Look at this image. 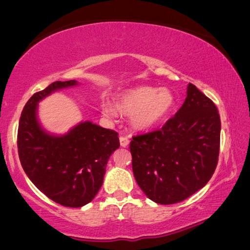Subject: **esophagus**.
<instances>
[{"instance_id": "34e87169", "label": "esophagus", "mask_w": 250, "mask_h": 250, "mask_svg": "<svg viewBox=\"0 0 250 250\" xmlns=\"http://www.w3.org/2000/svg\"><path fill=\"white\" fill-rule=\"evenodd\" d=\"M119 141H121V146H124V148L128 146L129 145V139L127 136H121V138H119Z\"/></svg>"}]
</instances>
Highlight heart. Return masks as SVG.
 <instances>
[{"label": "heart", "instance_id": "1", "mask_svg": "<svg viewBox=\"0 0 250 250\" xmlns=\"http://www.w3.org/2000/svg\"><path fill=\"white\" fill-rule=\"evenodd\" d=\"M176 104L169 90L153 86H140L117 94L115 105L122 114L131 115V124L139 131H148L165 122ZM102 114L116 117L117 111L110 102H102Z\"/></svg>", "mask_w": 250, "mask_h": 250}]
</instances>
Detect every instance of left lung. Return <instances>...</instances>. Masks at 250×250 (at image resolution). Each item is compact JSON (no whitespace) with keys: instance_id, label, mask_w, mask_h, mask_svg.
Masks as SVG:
<instances>
[{"instance_id":"1","label":"left lung","mask_w":250,"mask_h":250,"mask_svg":"<svg viewBox=\"0 0 250 250\" xmlns=\"http://www.w3.org/2000/svg\"><path fill=\"white\" fill-rule=\"evenodd\" d=\"M221 119L214 102L189 83L187 98L160 129L129 143L136 183L149 199L170 205L207 184L217 166Z\"/></svg>"}]
</instances>
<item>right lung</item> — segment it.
Wrapping results in <instances>:
<instances>
[{
    "label": "right lung",
    "instance_id": "right-lung-1",
    "mask_svg": "<svg viewBox=\"0 0 250 250\" xmlns=\"http://www.w3.org/2000/svg\"><path fill=\"white\" fill-rule=\"evenodd\" d=\"M77 82H54L29 99L18 127V153L27 176L51 200L64 207L91 203L104 183L105 166L119 148L118 133L92 122H82L64 135L44 131L37 104L54 91Z\"/></svg>",
    "mask_w": 250,
    "mask_h": 250
}]
</instances>
